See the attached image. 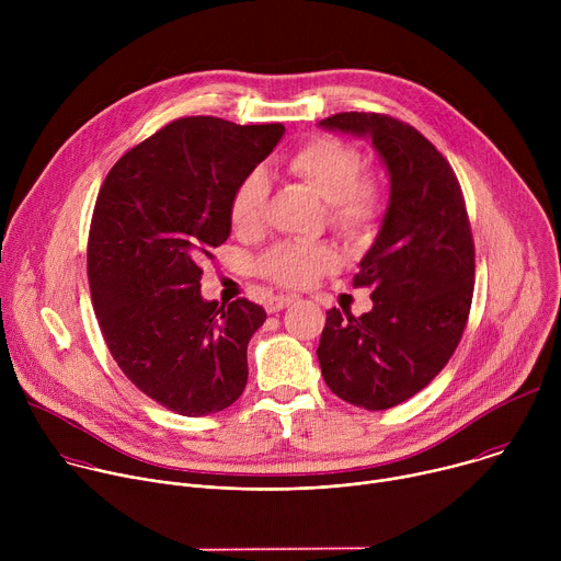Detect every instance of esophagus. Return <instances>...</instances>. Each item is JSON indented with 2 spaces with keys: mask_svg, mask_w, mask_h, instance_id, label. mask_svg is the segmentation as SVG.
Wrapping results in <instances>:
<instances>
[{
  "mask_svg": "<svg viewBox=\"0 0 561 561\" xmlns=\"http://www.w3.org/2000/svg\"><path fill=\"white\" fill-rule=\"evenodd\" d=\"M297 299H299L297 295H277V297H271V299L266 301V310H268V312H279V310H284L286 306L295 304Z\"/></svg>",
  "mask_w": 561,
  "mask_h": 561,
  "instance_id": "obj_1",
  "label": "esophagus"
}]
</instances>
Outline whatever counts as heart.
I'll return each mask as SVG.
<instances>
[{
  "label": "heart",
  "mask_w": 561,
  "mask_h": 561,
  "mask_svg": "<svg viewBox=\"0 0 561 561\" xmlns=\"http://www.w3.org/2000/svg\"><path fill=\"white\" fill-rule=\"evenodd\" d=\"M286 167L331 204V221L335 228L355 234L370 228L379 217L383 204L381 188L377 182L359 178L364 162L353 146L335 137H319L295 150ZM266 199L268 178L264 171H251L239 180L228 206L230 224L237 234L255 237L262 232ZM337 262V253L327 244L284 242L260 260V271L282 286L301 288L322 273L333 271Z\"/></svg>",
  "instance_id": "b5f03b06"
}]
</instances>
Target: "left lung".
I'll use <instances>...</instances> for the list:
<instances>
[{"instance_id": "1", "label": "left lung", "mask_w": 561, "mask_h": 561, "mask_svg": "<svg viewBox=\"0 0 561 561\" xmlns=\"http://www.w3.org/2000/svg\"><path fill=\"white\" fill-rule=\"evenodd\" d=\"M324 130L370 139L390 193L353 286H368L362 317L327 312L317 359L344 402L386 411L420 392L450 359L472 299L474 247L459 182L413 126L379 113H340Z\"/></svg>"}]
</instances>
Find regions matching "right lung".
<instances>
[{
    "label": "right lung",
    "mask_w": 561,
    "mask_h": 561,
    "mask_svg": "<svg viewBox=\"0 0 561 561\" xmlns=\"http://www.w3.org/2000/svg\"><path fill=\"white\" fill-rule=\"evenodd\" d=\"M282 124L184 117L111 169L89 234V282L122 373L184 417L228 409L249 379L247 348L266 310L202 297L199 268L230 234V197L273 152Z\"/></svg>",
    "instance_id": "1"
}]
</instances>
